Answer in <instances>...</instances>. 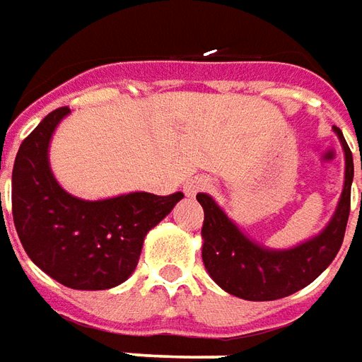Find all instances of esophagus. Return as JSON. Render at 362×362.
Returning a JSON list of instances; mask_svg holds the SVG:
<instances>
[{"mask_svg": "<svg viewBox=\"0 0 362 362\" xmlns=\"http://www.w3.org/2000/svg\"><path fill=\"white\" fill-rule=\"evenodd\" d=\"M210 187H212V183L206 177H192L183 185V192L187 197H194L197 192L208 191Z\"/></svg>", "mask_w": 362, "mask_h": 362, "instance_id": "esophagus-1", "label": "esophagus"}]
</instances>
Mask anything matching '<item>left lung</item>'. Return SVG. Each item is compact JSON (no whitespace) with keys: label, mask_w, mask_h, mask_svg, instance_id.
Returning a JSON list of instances; mask_svg holds the SVG:
<instances>
[{"label":"left lung","mask_w":362,"mask_h":362,"mask_svg":"<svg viewBox=\"0 0 362 362\" xmlns=\"http://www.w3.org/2000/svg\"><path fill=\"white\" fill-rule=\"evenodd\" d=\"M334 133L345 154L344 191L336 212L320 233L291 249H270L252 241L210 194H197L204 208L202 262L223 291L245 300H276L313 284L332 264L344 243L353 183V154L344 133L337 127H334Z\"/></svg>","instance_id":"1"}]
</instances>
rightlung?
Returning <instances> with one entry per match:
<instances>
[{"mask_svg": "<svg viewBox=\"0 0 362 362\" xmlns=\"http://www.w3.org/2000/svg\"><path fill=\"white\" fill-rule=\"evenodd\" d=\"M69 113V107L47 113L21 144L11 179L13 221L26 255L49 278L81 291L112 289L133 274L146 233L183 194L73 197L54 177L47 156L55 129Z\"/></svg>", "mask_w": 362, "mask_h": 362, "instance_id": "obj_1", "label": "right lung"}]
</instances>
